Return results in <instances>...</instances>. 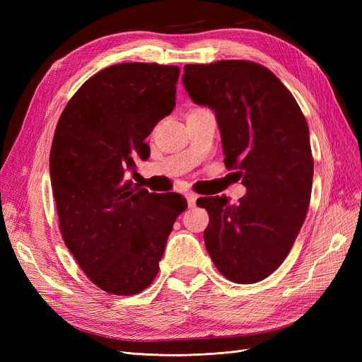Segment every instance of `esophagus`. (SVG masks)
I'll use <instances>...</instances> for the list:
<instances>
[{"mask_svg":"<svg viewBox=\"0 0 362 362\" xmlns=\"http://www.w3.org/2000/svg\"><path fill=\"white\" fill-rule=\"evenodd\" d=\"M185 196H187L189 206H194V205H196V199H198V194L193 193V192H190V193H187Z\"/></svg>","mask_w":362,"mask_h":362,"instance_id":"obj_1","label":"esophagus"}]
</instances>
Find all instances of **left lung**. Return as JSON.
I'll list each match as a JSON object with an SVG mask.
<instances>
[{
  "label": "left lung",
  "mask_w": 362,
  "mask_h": 362,
  "mask_svg": "<svg viewBox=\"0 0 362 362\" xmlns=\"http://www.w3.org/2000/svg\"><path fill=\"white\" fill-rule=\"evenodd\" d=\"M182 83L196 104L214 110L225 164L246 185L235 205L226 196L198 199L210 216L205 247L226 279L259 282L287 258L308 211V124L291 92L255 62L185 64Z\"/></svg>",
  "instance_id": "obj_1"
}]
</instances>
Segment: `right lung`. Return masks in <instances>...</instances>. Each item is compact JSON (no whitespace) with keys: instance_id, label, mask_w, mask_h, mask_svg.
<instances>
[{"instance_id":"add662e5","label":"right lung","mask_w":362,"mask_h":362,"mask_svg":"<svg viewBox=\"0 0 362 362\" xmlns=\"http://www.w3.org/2000/svg\"><path fill=\"white\" fill-rule=\"evenodd\" d=\"M178 66L112 64L64 107L49 172L63 242L96 287L131 296L158 273L168 237L187 208L178 193H149L127 180L144 160L145 139L172 113Z\"/></svg>"}]
</instances>
